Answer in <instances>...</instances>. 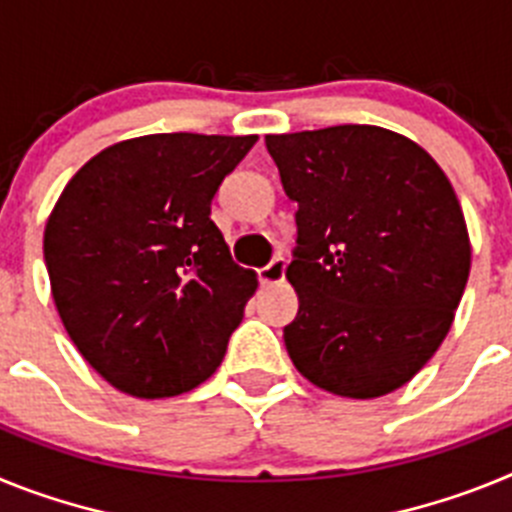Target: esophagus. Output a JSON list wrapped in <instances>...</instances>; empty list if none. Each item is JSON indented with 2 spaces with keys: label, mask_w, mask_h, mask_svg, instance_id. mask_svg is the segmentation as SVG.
Masks as SVG:
<instances>
[{
  "label": "esophagus",
  "mask_w": 512,
  "mask_h": 512,
  "mask_svg": "<svg viewBox=\"0 0 512 512\" xmlns=\"http://www.w3.org/2000/svg\"><path fill=\"white\" fill-rule=\"evenodd\" d=\"M284 269H287V261H284L282 256H279V259H274V261H269V264L261 266V269H259V282L264 284V287H266V284L282 282Z\"/></svg>",
  "instance_id": "obj_1"
}]
</instances>
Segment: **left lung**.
Wrapping results in <instances>:
<instances>
[{"label":"left lung","mask_w":512,"mask_h":512,"mask_svg":"<svg viewBox=\"0 0 512 512\" xmlns=\"http://www.w3.org/2000/svg\"><path fill=\"white\" fill-rule=\"evenodd\" d=\"M266 151L297 202L289 359L333 395L397 390L436 354L467 287L454 187L418 143L377 125L266 135Z\"/></svg>","instance_id":"obj_1"}]
</instances>
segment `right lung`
Segmentation results:
<instances>
[{"mask_svg": "<svg viewBox=\"0 0 512 512\" xmlns=\"http://www.w3.org/2000/svg\"><path fill=\"white\" fill-rule=\"evenodd\" d=\"M256 135L158 133L87 161L53 207L43 256L63 328L112 387L174 397L215 372L259 282L210 220Z\"/></svg>", "mask_w": 512, "mask_h": 512, "instance_id": "1", "label": "right lung"}]
</instances>
